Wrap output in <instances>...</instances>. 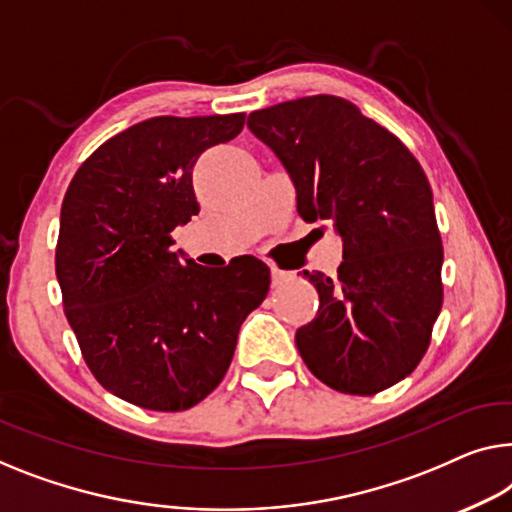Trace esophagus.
<instances>
[{
    "label": "esophagus",
    "mask_w": 512,
    "mask_h": 512,
    "mask_svg": "<svg viewBox=\"0 0 512 512\" xmlns=\"http://www.w3.org/2000/svg\"><path fill=\"white\" fill-rule=\"evenodd\" d=\"M289 278V273H285V271H280L278 266H273L271 264V285L276 287V285H282V282H285Z\"/></svg>",
    "instance_id": "esophagus-1"
}]
</instances>
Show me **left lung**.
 Returning a JSON list of instances; mask_svg holds the SVG:
<instances>
[{
    "mask_svg": "<svg viewBox=\"0 0 512 512\" xmlns=\"http://www.w3.org/2000/svg\"><path fill=\"white\" fill-rule=\"evenodd\" d=\"M248 128L292 177L299 216L331 220L342 236L338 278L303 271L319 308L296 331L301 358L333 391L391 388L421 363L444 303V248L421 163L329 94L257 110Z\"/></svg>",
    "mask_w": 512,
    "mask_h": 512,
    "instance_id": "8db88e82",
    "label": "left lung"
}]
</instances>
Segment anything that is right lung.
<instances>
[{
  "label": "right lung",
  "mask_w": 512,
  "mask_h": 512,
  "mask_svg": "<svg viewBox=\"0 0 512 512\" xmlns=\"http://www.w3.org/2000/svg\"><path fill=\"white\" fill-rule=\"evenodd\" d=\"M243 124V112L140 121L103 142L64 195L55 271L66 319L98 384L142 409L207 398L269 292L255 257L207 269L172 250L174 227L200 213L197 158Z\"/></svg>",
  "instance_id": "1"
}]
</instances>
